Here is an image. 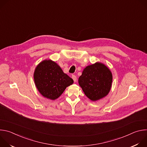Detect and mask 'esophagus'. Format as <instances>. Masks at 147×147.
I'll list each match as a JSON object with an SVG mask.
<instances>
[{
	"instance_id": "34e87169",
	"label": "esophagus",
	"mask_w": 147,
	"mask_h": 147,
	"mask_svg": "<svg viewBox=\"0 0 147 147\" xmlns=\"http://www.w3.org/2000/svg\"><path fill=\"white\" fill-rule=\"evenodd\" d=\"M71 77H72V78H73V80H74V82H76V81H77V77H76V76H74V75H72Z\"/></svg>"
}]
</instances>
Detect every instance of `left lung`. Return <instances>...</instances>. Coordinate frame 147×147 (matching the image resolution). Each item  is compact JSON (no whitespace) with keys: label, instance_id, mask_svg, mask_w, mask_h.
<instances>
[{"label":"left lung","instance_id":"1","mask_svg":"<svg viewBox=\"0 0 147 147\" xmlns=\"http://www.w3.org/2000/svg\"><path fill=\"white\" fill-rule=\"evenodd\" d=\"M112 80L110 69L102 63L96 62L84 69L78 78V84L90 100L96 101L108 95Z\"/></svg>","mask_w":147,"mask_h":147}]
</instances>
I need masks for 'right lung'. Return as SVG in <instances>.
<instances>
[{
    "label": "right lung",
    "instance_id": "right-lung-1",
    "mask_svg": "<svg viewBox=\"0 0 147 147\" xmlns=\"http://www.w3.org/2000/svg\"><path fill=\"white\" fill-rule=\"evenodd\" d=\"M34 80L39 93L51 100L58 98L66 88L74 82L73 80L51 59L42 61L36 66L34 73Z\"/></svg>",
    "mask_w": 147,
    "mask_h": 147
}]
</instances>
